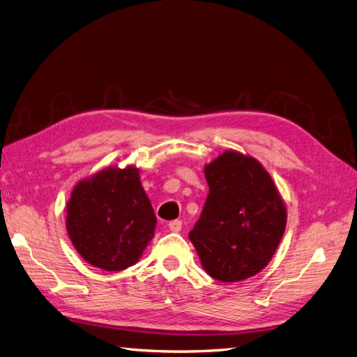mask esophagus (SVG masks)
<instances>
[{"label": "esophagus", "instance_id": "34e87169", "mask_svg": "<svg viewBox=\"0 0 357 357\" xmlns=\"http://www.w3.org/2000/svg\"><path fill=\"white\" fill-rule=\"evenodd\" d=\"M168 227H169V231H172V232H180L181 231V221L180 220H172V221H169Z\"/></svg>", "mask_w": 357, "mask_h": 357}]
</instances>
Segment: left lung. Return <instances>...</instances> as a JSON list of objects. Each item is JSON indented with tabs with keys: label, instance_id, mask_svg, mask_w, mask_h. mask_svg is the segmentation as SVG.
Returning <instances> with one entry per match:
<instances>
[{
	"label": "left lung",
	"instance_id": "1",
	"mask_svg": "<svg viewBox=\"0 0 357 357\" xmlns=\"http://www.w3.org/2000/svg\"><path fill=\"white\" fill-rule=\"evenodd\" d=\"M209 185L189 240L206 273L221 282L255 276L268 264L286 231L287 209L257 158L234 149L204 166Z\"/></svg>",
	"mask_w": 357,
	"mask_h": 357
}]
</instances>
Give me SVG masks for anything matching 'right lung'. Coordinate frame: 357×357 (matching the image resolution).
Here are the masks:
<instances>
[{
	"label": "right lung",
	"mask_w": 357,
	"mask_h": 357,
	"mask_svg": "<svg viewBox=\"0 0 357 357\" xmlns=\"http://www.w3.org/2000/svg\"><path fill=\"white\" fill-rule=\"evenodd\" d=\"M157 218L136 166L102 169L75 186L67 232L86 263L107 272L136 264L153 240Z\"/></svg>",
	"instance_id": "add662e5"
}]
</instances>
